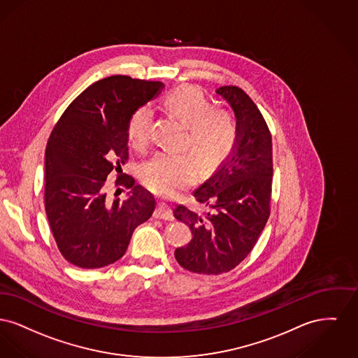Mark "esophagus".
Listing matches in <instances>:
<instances>
[{"mask_svg": "<svg viewBox=\"0 0 358 358\" xmlns=\"http://www.w3.org/2000/svg\"><path fill=\"white\" fill-rule=\"evenodd\" d=\"M153 217L157 218V220H164V221H173V215H172V211H171L170 206L164 202L159 203L155 213H153Z\"/></svg>", "mask_w": 358, "mask_h": 358, "instance_id": "34e87169", "label": "esophagus"}]
</instances>
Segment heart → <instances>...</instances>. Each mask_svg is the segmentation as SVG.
<instances>
[{
    "label": "heart",
    "instance_id": "heart-1",
    "mask_svg": "<svg viewBox=\"0 0 358 358\" xmlns=\"http://www.w3.org/2000/svg\"><path fill=\"white\" fill-rule=\"evenodd\" d=\"M164 112L186 125L180 148L188 153L159 152L140 169L145 187L156 194L169 195L189 185L199 171L220 166L236 148L238 125L234 115L225 109H214L202 90L180 86L162 101ZM153 113L148 106L137 108L127 125L128 141L133 150L144 151L151 143Z\"/></svg>",
    "mask_w": 358,
    "mask_h": 358
}]
</instances>
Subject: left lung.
<instances>
[{"mask_svg": "<svg viewBox=\"0 0 358 358\" xmlns=\"http://www.w3.org/2000/svg\"><path fill=\"white\" fill-rule=\"evenodd\" d=\"M217 94L234 112L236 148L194 191L208 211L198 214L185 206L173 210V217L192 233L191 241L175 250V259L199 275L225 273L241 263L263 231L271 203L272 137L265 120L240 87L222 86Z\"/></svg>", "mask_w": 358, "mask_h": 358, "instance_id": "1", "label": "left lung"}]
</instances>
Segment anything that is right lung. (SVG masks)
I'll use <instances>...</instances> for the list:
<instances>
[{
  "instance_id": "obj_1",
  "label": "right lung",
  "mask_w": 358,
  "mask_h": 358,
  "mask_svg": "<svg viewBox=\"0 0 358 358\" xmlns=\"http://www.w3.org/2000/svg\"><path fill=\"white\" fill-rule=\"evenodd\" d=\"M164 85L113 76L90 85L62 114L45 150L44 203L63 257L79 268H102L120 260L133 230L151 218L150 191L119 178L130 191L109 203L107 175L128 160L127 125L133 112L160 94Z\"/></svg>"
}]
</instances>
